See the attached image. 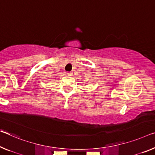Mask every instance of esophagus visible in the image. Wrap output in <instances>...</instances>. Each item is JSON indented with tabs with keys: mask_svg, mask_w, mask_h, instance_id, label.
<instances>
[{
	"mask_svg": "<svg viewBox=\"0 0 155 155\" xmlns=\"http://www.w3.org/2000/svg\"><path fill=\"white\" fill-rule=\"evenodd\" d=\"M67 75L68 76H73V73L72 72H68V73H67Z\"/></svg>",
	"mask_w": 155,
	"mask_h": 155,
	"instance_id": "esophagus-1",
	"label": "esophagus"
}]
</instances>
